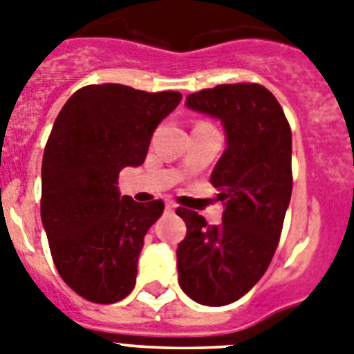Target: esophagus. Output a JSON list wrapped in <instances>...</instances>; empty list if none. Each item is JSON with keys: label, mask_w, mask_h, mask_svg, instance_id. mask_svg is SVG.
I'll return each instance as SVG.
<instances>
[{"label": "esophagus", "mask_w": 354, "mask_h": 354, "mask_svg": "<svg viewBox=\"0 0 354 354\" xmlns=\"http://www.w3.org/2000/svg\"><path fill=\"white\" fill-rule=\"evenodd\" d=\"M165 209H167V212H174V209H176V205L171 203V201H167V203H165Z\"/></svg>", "instance_id": "1"}]
</instances>
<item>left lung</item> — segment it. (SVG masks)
<instances>
[{"instance_id": "1", "label": "left lung", "mask_w": 354, "mask_h": 354, "mask_svg": "<svg viewBox=\"0 0 354 354\" xmlns=\"http://www.w3.org/2000/svg\"><path fill=\"white\" fill-rule=\"evenodd\" d=\"M190 111L218 120L225 149L212 173L221 225L178 208L187 236L176 250L178 282L208 307L232 304L259 282L275 254L292 190L291 129L259 84H221L187 97Z\"/></svg>"}]
</instances>
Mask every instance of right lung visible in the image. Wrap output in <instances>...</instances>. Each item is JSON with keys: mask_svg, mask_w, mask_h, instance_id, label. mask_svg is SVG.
Wrapping results in <instances>:
<instances>
[{"mask_svg": "<svg viewBox=\"0 0 354 354\" xmlns=\"http://www.w3.org/2000/svg\"><path fill=\"white\" fill-rule=\"evenodd\" d=\"M178 91L91 84L59 111L42 160V224L56 270L93 304L123 300L164 203L120 196L118 176L139 167L155 129L180 104Z\"/></svg>", "mask_w": 354, "mask_h": 354, "instance_id": "1", "label": "right lung"}]
</instances>
